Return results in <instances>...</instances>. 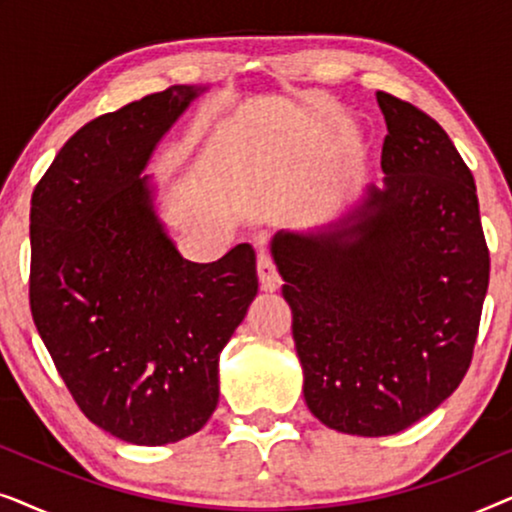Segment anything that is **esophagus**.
I'll return each mask as SVG.
<instances>
[{
	"instance_id": "obj_1",
	"label": "esophagus",
	"mask_w": 512,
	"mask_h": 512,
	"mask_svg": "<svg viewBox=\"0 0 512 512\" xmlns=\"http://www.w3.org/2000/svg\"><path fill=\"white\" fill-rule=\"evenodd\" d=\"M258 279H261L263 291H277L279 284H282V277H279L275 261H272L270 254H265V251L258 254Z\"/></svg>"
}]
</instances>
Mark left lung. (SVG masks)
Wrapping results in <instances>:
<instances>
[{"label":"left lung","instance_id":"obj_1","mask_svg":"<svg viewBox=\"0 0 512 512\" xmlns=\"http://www.w3.org/2000/svg\"><path fill=\"white\" fill-rule=\"evenodd\" d=\"M375 97L382 184L321 226L272 237L307 408L366 438L408 429L452 396L489 284L471 170L431 116Z\"/></svg>","mask_w":512,"mask_h":512}]
</instances>
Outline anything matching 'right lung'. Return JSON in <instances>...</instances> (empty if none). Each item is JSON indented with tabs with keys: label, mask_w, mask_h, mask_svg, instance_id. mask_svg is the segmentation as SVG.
Instances as JSON below:
<instances>
[{
	"label": "right lung",
	"mask_w": 512,
	"mask_h": 512,
	"mask_svg": "<svg viewBox=\"0 0 512 512\" xmlns=\"http://www.w3.org/2000/svg\"><path fill=\"white\" fill-rule=\"evenodd\" d=\"M209 86H172L83 125L32 195L30 305L90 422L132 445L198 433L219 403V356L256 298V254L193 263L144 174Z\"/></svg>",
	"instance_id": "right-lung-1"
}]
</instances>
